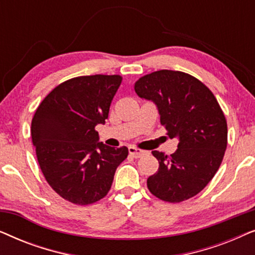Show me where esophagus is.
Instances as JSON below:
<instances>
[{"instance_id":"esophagus-1","label":"esophagus","mask_w":255,"mask_h":255,"mask_svg":"<svg viewBox=\"0 0 255 255\" xmlns=\"http://www.w3.org/2000/svg\"><path fill=\"white\" fill-rule=\"evenodd\" d=\"M128 152H130V154L132 156H134V158H140V156L146 154V151H142V149L134 147V146H130V147H128Z\"/></svg>"}]
</instances>
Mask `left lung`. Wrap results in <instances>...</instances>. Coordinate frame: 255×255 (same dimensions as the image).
<instances>
[{
  "label": "left lung",
  "mask_w": 255,
  "mask_h": 255,
  "mask_svg": "<svg viewBox=\"0 0 255 255\" xmlns=\"http://www.w3.org/2000/svg\"><path fill=\"white\" fill-rule=\"evenodd\" d=\"M134 90L154 102L167 134L179 138L169 156L152 152L159 169L147 179L148 190L170 203L194 197L215 176L228 146V124L217 100L200 80L168 69L144 75Z\"/></svg>",
  "instance_id": "obj_1"
}]
</instances>
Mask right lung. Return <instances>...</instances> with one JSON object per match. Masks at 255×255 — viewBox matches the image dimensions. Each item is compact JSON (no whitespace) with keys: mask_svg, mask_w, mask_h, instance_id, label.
Here are the masks:
<instances>
[{"mask_svg":"<svg viewBox=\"0 0 255 255\" xmlns=\"http://www.w3.org/2000/svg\"><path fill=\"white\" fill-rule=\"evenodd\" d=\"M121 75L78 76L60 83L37 108L31 137L47 183L66 201L88 205L110 190L128 147L99 141Z\"/></svg>","mask_w":255,"mask_h":255,"instance_id":"add662e5","label":"right lung"}]
</instances>
